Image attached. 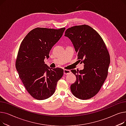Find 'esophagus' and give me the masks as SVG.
<instances>
[{
    "mask_svg": "<svg viewBox=\"0 0 126 126\" xmlns=\"http://www.w3.org/2000/svg\"><path fill=\"white\" fill-rule=\"evenodd\" d=\"M71 74V71L69 70H67V69H64V74L65 75H69Z\"/></svg>",
    "mask_w": 126,
    "mask_h": 126,
    "instance_id": "obj_1",
    "label": "esophagus"
}]
</instances>
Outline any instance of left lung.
<instances>
[{
  "label": "left lung",
  "mask_w": 126,
  "mask_h": 126,
  "mask_svg": "<svg viewBox=\"0 0 126 126\" xmlns=\"http://www.w3.org/2000/svg\"><path fill=\"white\" fill-rule=\"evenodd\" d=\"M64 36L73 44L79 61L84 64L83 70H71L77 78L71 91L77 98L87 100L98 93L107 77L109 52L101 36L89 25L72 26Z\"/></svg>",
  "instance_id": "obj_1"
}]
</instances>
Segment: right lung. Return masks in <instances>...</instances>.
<instances>
[{
  "label": "right lung",
  "instance_id": "1",
  "mask_svg": "<svg viewBox=\"0 0 126 126\" xmlns=\"http://www.w3.org/2000/svg\"><path fill=\"white\" fill-rule=\"evenodd\" d=\"M65 30L34 29L20 46L16 68L26 90L37 100H45L54 94L58 81L63 75V69L50 68L44 60L49 57V51Z\"/></svg>",
  "mask_w": 126,
  "mask_h": 126
}]
</instances>
